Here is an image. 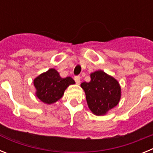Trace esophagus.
<instances>
[{"label": "esophagus", "instance_id": "34e87169", "mask_svg": "<svg viewBox=\"0 0 153 153\" xmlns=\"http://www.w3.org/2000/svg\"><path fill=\"white\" fill-rule=\"evenodd\" d=\"M74 80L76 81V83H77V84H79V83H80V76H74Z\"/></svg>", "mask_w": 153, "mask_h": 153}]
</instances>
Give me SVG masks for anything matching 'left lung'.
Here are the masks:
<instances>
[{"mask_svg": "<svg viewBox=\"0 0 153 153\" xmlns=\"http://www.w3.org/2000/svg\"><path fill=\"white\" fill-rule=\"evenodd\" d=\"M90 78V82H83L80 86L84 90L86 102L92 113L97 116H102L120 102V83L102 70L92 73Z\"/></svg>", "mask_w": 153, "mask_h": 153, "instance_id": "obj_1", "label": "left lung"}]
</instances>
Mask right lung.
Returning <instances> with one entry per match:
<instances>
[{
	"instance_id": "add662e5",
	"label": "right lung",
	"mask_w": 153,
	"mask_h": 153,
	"mask_svg": "<svg viewBox=\"0 0 153 153\" xmlns=\"http://www.w3.org/2000/svg\"><path fill=\"white\" fill-rule=\"evenodd\" d=\"M75 81L70 77H60L55 69H50L43 73L33 80L36 88V96L42 102L51 104L59 100L64 93L65 90L70 85L74 84Z\"/></svg>"
}]
</instances>
